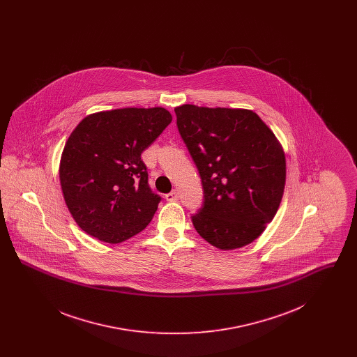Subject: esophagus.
<instances>
[{
  "label": "esophagus",
  "mask_w": 357,
  "mask_h": 357,
  "mask_svg": "<svg viewBox=\"0 0 357 357\" xmlns=\"http://www.w3.org/2000/svg\"><path fill=\"white\" fill-rule=\"evenodd\" d=\"M166 199H167V201H170V202L178 201V191H176V190H172L171 192L166 194Z\"/></svg>",
  "instance_id": "1"
}]
</instances>
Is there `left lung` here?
<instances>
[{
    "mask_svg": "<svg viewBox=\"0 0 357 357\" xmlns=\"http://www.w3.org/2000/svg\"><path fill=\"white\" fill-rule=\"evenodd\" d=\"M175 115L204 188V204L191 214L195 230L222 250L252 243L282 199L287 165L280 143L249 109L185 104Z\"/></svg>",
    "mask_w": 357,
    "mask_h": 357,
    "instance_id": "1",
    "label": "left lung"
}]
</instances>
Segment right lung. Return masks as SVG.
Masks as SVG:
<instances>
[{
	"instance_id": "obj_1",
	"label": "right lung",
	"mask_w": 357,
	"mask_h": 357,
	"mask_svg": "<svg viewBox=\"0 0 357 357\" xmlns=\"http://www.w3.org/2000/svg\"><path fill=\"white\" fill-rule=\"evenodd\" d=\"M171 120L160 107L121 108L89 115L73 130L61 155L60 182L86 234L119 243L151 222L162 198L149 185L140 155Z\"/></svg>"
}]
</instances>
